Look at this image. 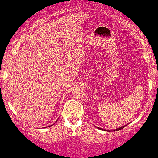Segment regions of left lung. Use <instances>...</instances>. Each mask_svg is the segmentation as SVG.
Masks as SVG:
<instances>
[{"mask_svg":"<svg viewBox=\"0 0 158 158\" xmlns=\"http://www.w3.org/2000/svg\"><path fill=\"white\" fill-rule=\"evenodd\" d=\"M125 126H123V127H119V128H118V129H115V130H114L113 131L114 132H115V131H118V130H121V129H123V127H124ZM98 129H100V130H102V129L101 128H99V127H98ZM106 131H111V130H106ZM113 131V130H112Z\"/></svg>","mask_w":158,"mask_h":158,"instance_id":"obj_1","label":"left lung"}]
</instances>
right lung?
<instances>
[{
	"label": "right lung",
	"instance_id": "add662e5",
	"mask_svg": "<svg viewBox=\"0 0 158 158\" xmlns=\"http://www.w3.org/2000/svg\"><path fill=\"white\" fill-rule=\"evenodd\" d=\"M48 127H50V126H48Z\"/></svg>",
	"mask_w": 158,
	"mask_h": 158
}]
</instances>
